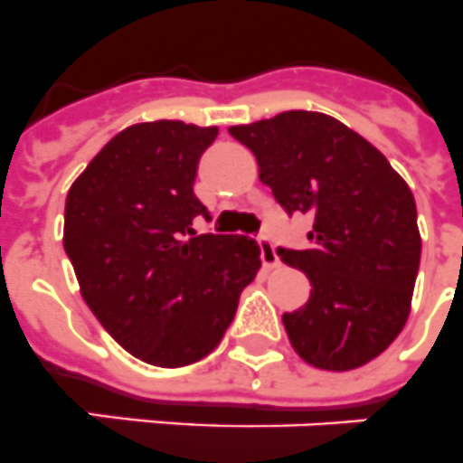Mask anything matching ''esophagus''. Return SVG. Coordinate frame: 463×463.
Here are the masks:
<instances>
[{
	"mask_svg": "<svg viewBox=\"0 0 463 463\" xmlns=\"http://www.w3.org/2000/svg\"><path fill=\"white\" fill-rule=\"evenodd\" d=\"M259 247H261V261H263V266H266V268H275V266H278L279 259H278V254H275L273 242H270V240H268L266 235H261V238H259Z\"/></svg>",
	"mask_w": 463,
	"mask_h": 463,
	"instance_id": "1",
	"label": "esophagus"
}]
</instances>
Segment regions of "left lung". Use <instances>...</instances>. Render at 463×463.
<instances>
[{"mask_svg":"<svg viewBox=\"0 0 463 463\" xmlns=\"http://www.w3.org/2000/svg\"><path fill=\"white\" fill-rule=\"evenodd\" d=\"M228 131L254 153L279 207L313 221L306 250H278L310 279L308 304L282 316L291 348L327 372L382 355L410 317L421 259L405 178L325 112L287 110Z\"/></svg>","mask_w":463,"mask_h":463,"instance_id":"1","label":"left lung"}]
</instances>
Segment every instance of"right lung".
Segmentation results:
<instances>
[{
	"label": "right lung",
	"mask_w": 463,
	"mask_h": 463,
	"mask_svg": "<svg viewBox=\"0 0 463 463\" xmlns=\"http://www.w3.org/2000/svg\"><path fill=\"white\" fill-rule=\"evenodd\" d=\"M219 127L131 124L70 185L63 247L81 298L124 351L155 367L202 360L223 339L261 268L242 235H197L193 193Z\"/></svg>",
	"instance_id": "right-lung-1"
}]
</instances>
